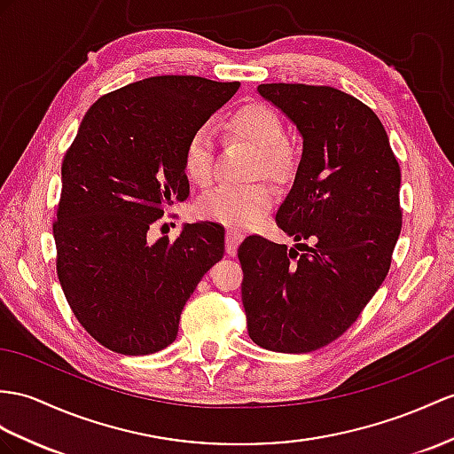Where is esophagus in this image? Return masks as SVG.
<instances>
[{"mask_svg":"<svg viewBox=\"0 0 454 454\" xmlns=\"http://www.w3.org/2000/svg\"><path fill=\"white\" fill-rule=\"evenodd\" d=\"M242 240V233L237 229H229L227 231V254H231V256H235L237 254V248L240 245Z\"/></svg>","mask_w":454,"mask_h":454,"instance_id":"esophagus-1","label":"esophagus"}]
</instances>
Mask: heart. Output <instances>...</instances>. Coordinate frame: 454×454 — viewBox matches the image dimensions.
Returning a JSON list of instances; mask_svg holds the SVG:
<instances>
[{
  "label": "heart",
  "instance_id": "1",
  "mask_svg": "<svg viewBox=\"0 0 454 454\" xmlns=\"http://www.w3.org/2000/svg\"><path fill=\"white\" fill-rule=\"evenodd\" d=\"M231 135L252 144L258 156L254 171L265 173L275 179H285L294 169V146L285 137V123L273 107L250 102L235 109L225 123ZM183 168L196 184H207L215 169V135L209 125L196 127L183 148ZM275 202V189L265 181L250 184L223 183L207 191L198 209L207 219L219 223L248 229L254 227L270 212Z\"/></svg>",
  "mask_w": 454,
  "mask_h": 454
}]
</instances>
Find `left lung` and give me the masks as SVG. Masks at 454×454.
<instances>
[{
    "label": "left lung",
    "mask_w": 454,
    "mask_h": 454,
    "mask_svg": "<svg viewBox=\"0 0 454 454\" xmlns=\"http://www.w3.org/2000/svg\"><path fill=\"white\" fill-rule=\"evenodd\" d=\"M258 92L304 140L275 215L298 245L242 240V304L256 345L302 355L345 333L389 273L403 227L401 168L380 117L355 96L285 82Z\"/></svg>",
    "instance_id": "1"
}]
</instances>
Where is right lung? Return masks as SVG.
Here are the masks:
<instances>
[{
	"instance_id": "right-lung-1",
	"label": "right lung",
	"mask_w": 454,
	"mask_h": 454,
	"mask_svg": "<svg viewBox=\"0 0 454 454\" xmlns=\"http://www.w3.org/2000/svg\"><path fill=\"white\" fill-rule=\"evenodd\" d=\"M239 86L192 74L132 82L92 104L65 153L58 278L74 317L109 350L142 356L171 345L186 301L223 258L225 229L214 221L153 245L146 233L189 198L184 142Z\"/></svg>"
}]
</instances>
